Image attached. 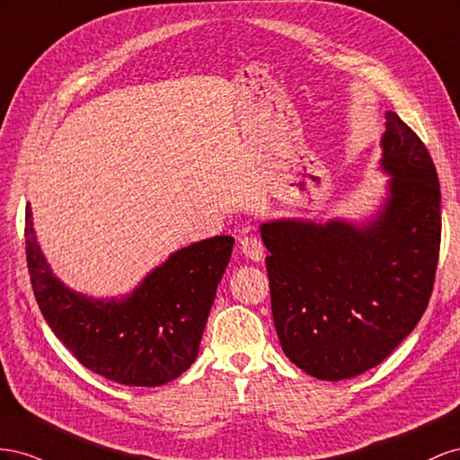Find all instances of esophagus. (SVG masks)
<instances>
[{"label": "esophagus", "instance_id": "1", "mask_svg": "<svg viewBox=\"0 0 460 460\" xmlns=\"http://www.w3.org/2000/svg\"><path fill=\"white\" fill-rule=\"evenodd\" d=\"M241 252L252 261H261L264 258V244H261L256 237H243L241 239Z\"/></svg>", "mask_w": 460, "mask_h": 460}]
</instances>
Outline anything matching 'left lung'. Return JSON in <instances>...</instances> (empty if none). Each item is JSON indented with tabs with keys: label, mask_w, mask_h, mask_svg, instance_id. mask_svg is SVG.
<instances>
[{
	"label": "left lung",
	"mask_w": 460,
	"mask_h": 460,
	"mask_svg": "<svg viewBox=\"0 0 460 460\" xmlns=\"http://www.w3.org/2000/svg\"><path fill=\"white\" fill-rule=\"evenodd\" d=\"M377 169L385 192L360 219L260 223L273 323L287 358L339 382L384 362L422 318L441 241L434 162L411 127L385 111Z\"/></svg>",
	"instance_id": "left-lung-1"
}]
</instances>
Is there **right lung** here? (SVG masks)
Wrapping results in <instances>:
<instances>
[{
    "instance_id": "1",
    "label": "right lung",
    "mask_w": 460,
    "mask_h": 460,
    "mask_svg": "<svg viewBox=\"0 0 460 460\" xmlns=\"http://www.w3.org/2000/svg\"><path fill=\"white\" fill-rule=\"evenodd\" d=\"M26 264L48 325L88 370L130 387L173 382L199 357L217 285L231 260L227 234L182 246L119 296L65 285L38 243L26 206Z\"/></svg>"
}]
</instances>
